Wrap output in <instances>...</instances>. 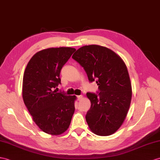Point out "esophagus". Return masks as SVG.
Wrapping results in <instances>:
<instances>
[{"label":"esophagus","mask_w":160,"mask_h":160,"mask_svg":"<svg viewBox=\"0 0 160 160\" xmlns=\"http://www.w3.org/2000/svg\"><path fill=\"white\" fill-rule=\"evenodd\" d=\"M77 98L78 100H80L81 99H82V98H83V96H82V95H79V96H77Z\"/></svg>","instance_id":"1"}]
</instances>
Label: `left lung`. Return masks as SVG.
I'll use <instances>...</instances> for the list:
<instances>
[{
  "mask_svg": "<svg viewBox=\"0 0 160 160\" xmlns=\"http://www.w3.org/2000/svg\"><path fill=\"white\" fill-rule=\"evenodd\" d=\"M85 71L89 82L96 81L98 93L88 92L91 107L85 119L95 134H112L122 125L129 110L132 85L126 66L118 54L105 47H81L72 56Z\"/></svg>",
  "mask_w": 160,
  "mask_h": 160,
  "instance_id": "obj_1",
  "label": "left lung"
}]
</instances>
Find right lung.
Wrapping results in <instances>:
<instances>
[{
	"label": "right lung",
	"instance_id": "add662e5",
	"mask_svg": "<svg viewBox=\"0 0 160 160\" xmlns=\"http://www.w3.org/2000/svg\"><path fill=\"white\" fill-rule=\"evenodd\" d=\"M75 51L72 48L41 50L32 57L25 69L23 100L35 123L47 134L64 133L75 112L76 96L53 89L61 83V69Z\"/></svg>",
	"mask_w": 160,
	"mask_h": 160
}]
</instances>
